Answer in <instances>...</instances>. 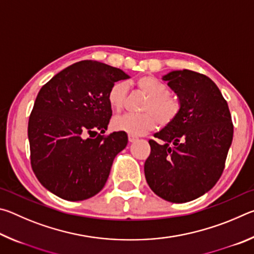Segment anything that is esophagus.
Listing matches in <instances>:
<instances>
[{
	"label": "esophagus",
	"instance_id": "obj_1",
	"mask_svg": "<svg viewBox=\"0 0 254 254\" xmlns=\"http://www.w3.org/2000/svg\"><path fill=\"white\" fill-rule=\"evenodd\" d=\"M135 140H136V136H135V135L128 134V141H130V142H134Z\"/></svg>",
	"mask_w": 254,
	"mask_h": 254
}]
</instances>
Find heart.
<instances>
[{
    "label": "heart",
    "instance_id": "1",
    "mask_svg": "<svg viewBox=\"0 0 254 254\" xmlns=\"http://www.w3.org/2000/svg\"><path fill=\"white\" fill-rule=\"evenodd\" d=\"M136 87L148 97L143 105L142 114H124L113 120V127L132 135L144 134L156 127L157 122L167 126L173 122L179 112V103L169 94L168 86L151 76H143L136 80ZM127 85L119 81L110 88L107 94L112 110L120 112L127 98Z\"/></svg>",
    "mask_w": 254,
    "mask_h": 254
}]
</instances>
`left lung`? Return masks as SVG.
<instances>
[{
	"label": "left lung",
	"mask_w": 254,
	"mask_h": 254,
	"mask_svg": "<svg viewBox=\"0 0 254 254\" xmlns=\"http://www.w3.org/2000/svg\"><path fill=\"white\" fill-rule=\"evenodd\" d=\"M179 101L173 122L154 133L144 175L154 194L186 203L210 190L224 170L233 140L227 102L207 76L188 69L162 76Z\"/></svg>",
	"instance_id": "8db88e82"
}]
</instances>
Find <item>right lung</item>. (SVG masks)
I'll return each instance as SVG.
<instances>
[{
    "instance_id": "obj_1",
    "label": "right lung",
    "mask_w": 254,
    "mask_h": 254,
    "mask_svg": "<svg viewBox=\"0 0 254 254\" xmlns=\"http://www.w3.org/2000/svg\"><path fill=\"white\" fill-rule=\"evenodd\" d=\"M127 78L119 68L83 60L55 75L38 93L28 124L31 166L56 196L84 200L104 187L127 134L98 132L105 133L112 117L110 88Z\"/></svg>"
}]
</instances>
